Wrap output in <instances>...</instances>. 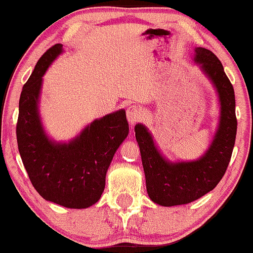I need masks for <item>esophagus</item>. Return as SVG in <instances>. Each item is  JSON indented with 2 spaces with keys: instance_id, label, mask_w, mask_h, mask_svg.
Instances as JSON below:
<instances>
[{
  "instance_id": "34e87169",
  "label": "esophagus",
  "mask_w": 253,
  "mask_h": 253,
  "mask_svg": "<svg viewBox=\"0 0 253 253\" xmlns=\"http://www.w3.org/2000/svg\"><path fill=\"white\" fill-rule=\"evenodd\" d=\"M126 115L130 126H134L141 118V109L138 106H129L126 110Z\"/></svg>"
}]
</instances>
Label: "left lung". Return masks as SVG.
Returning a JSON list of instances; mask_svg holds the SVG:
<instances>
[{
  "instance_id": "8db88e82",
  "label": "left lung",
  "mask_w": 253,
  "mask_h": 253,
  "mask_svg": "<svg viewBox=\"0 0 253 253\" xmlns=\"http://www.w3.org/2000/svg\"><path fill=\"white\" fill-rule=\"evenodd\" d=\"M193 62L215 89L219 102L215 132L203 155L193 161H170L145 125L136 124L134 127L147 194L163 207L187 205L213 190L225 175L236 141V97L221 62L203 47L194 48Z\"/></svg>"
}]
</instances>
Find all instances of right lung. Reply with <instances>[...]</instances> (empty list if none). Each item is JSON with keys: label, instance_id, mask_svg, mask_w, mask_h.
Wrapping results in <instances>:
<instances>
[{"label": "right lung", "instance_id": "right-lung-1", "mask_svg": "<svg viewBox=\"0 0 253 253\" xmlns=\"http://www.w3.org/2000/svg\"><path fill=\"white\" fill-rule=\"evenodd\" d=\"M63 52L62 43L45 52L22 88L17 146L32 184L42 199L82 210L100 200L113 157L129 128L126 112L119 109L95 119L69 141H57L48 135L39 106L42 77Z\"/></svg>", "mask_w": 253, "mask_h": 253}]
</instances>
